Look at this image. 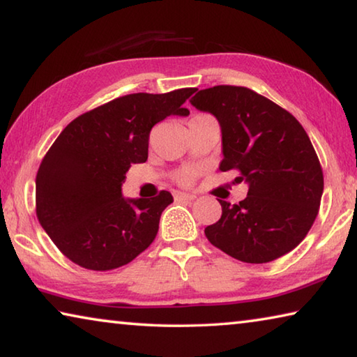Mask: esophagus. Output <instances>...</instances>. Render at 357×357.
I'll list each match as a JSON object with an SVG mask.
<instances>
[{
	"label": "esophagus",
	"instance_id": "esophagus-1",
	"mask_svg": "<svg viewBox=\"0 0 357 357\" xmlns=\"http://www.w3.org/2000/svg\"><path fill=\"white\" fill-rule=\"evenodd\" d=\"M173 198L176 202H192L195 200V195L193 193H187V192H179V190H174L173 192Z\"/></svg>",
	"mask_w": 357,
	"mask_h": 357
}]
</instances>
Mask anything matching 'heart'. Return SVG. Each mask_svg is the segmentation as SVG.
Instances as JSON below:
<instances>
[{
	"mask_svg": "<svg viewBox=\"0 0 357 357\" xmlns=\"http://www.w3.org/2000/svg\"><path fill=\"white\" fill-rule=\"evenodd\" d=\"M208 116V114H195L192 119L195 118H204ZM198 173H200V170H198L197 167H184L181 168V170H178L176 173H174V181L179 184H184V185H189L192 184L193 181H195V178L198 176Z\"/></svg>",
	"mask_w": 357,
	"mask_h": 357,
	"instance_id": "b5f03b06",
	"label": "heart"
}]
</instances>
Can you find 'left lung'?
Wrapping results in <instances>:
<instances>
[{"label": "left lung", "instance_id": "obj_1", "mask_svg": "<svg viewBox=\"0 0 357 357\" xmlns=\"http://www.w3.org/2000/svg\"><path fill=\"white\" fill-rule=\"evenodd\" d=\"M192 105L222 128L220 170H236L249 192L222 204L219 222L204 228L211 244L244 263L261 264L298 247L315 222L324 178L315 148L285 108L245 86L202 89Z\"/></svg>", "mask_w": 357, "mask_h": 357}]
</instances>
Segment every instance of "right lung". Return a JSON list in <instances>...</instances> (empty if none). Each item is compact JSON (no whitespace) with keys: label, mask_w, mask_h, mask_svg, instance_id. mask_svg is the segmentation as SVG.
I'll list each match as a JSON object with an SVG mask.
<instances>
[{"label":"right lung","mask_w":357,"mask_h":357,"mask_svg":"<svg viewBox=\"0 0 357 357\" xmlns=\"http://www.w3.org/2000/svg\"><path fill=\"white\" fill-rule=\"evenodd\" d=\"M197 88L121 96L80 114L58 135L36 174V215L64 257L89 271L130 263L153 243L170 192L124 200L132 164L148 159L151 129L170 114L187 116Z\"/></svg>","instance_id":"right-lung-1"}]
</instances>
